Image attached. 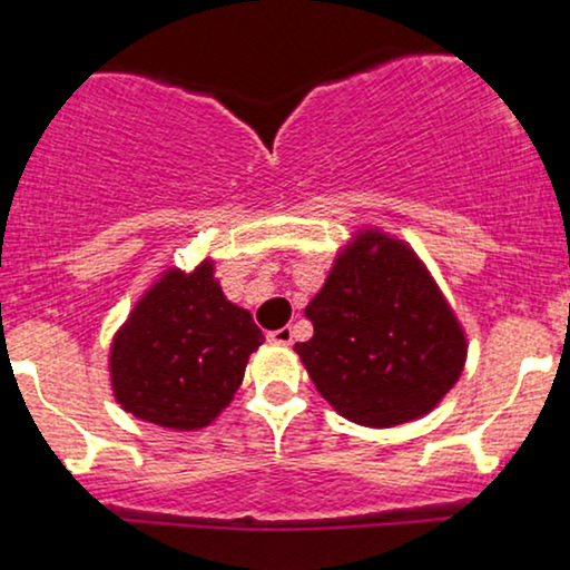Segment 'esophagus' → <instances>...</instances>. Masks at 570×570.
<instances>
[{
  "instance_id": "esophagus-1",
  "label": "esophagus",
  "mask_w": 570,
  "mask_h": 570,
  "mask_svg": "<svg viewBox=\"0 0 570 570\" xmlns=\"http://www.w3.org/2000/svg\"><path fill=\"white\" fill-rule=\"evenodd\" d=\"M292 337H294L292 326H281V330L267 332V340H271V343H278V345H292Z\"/></svg>"
}]
</instances>
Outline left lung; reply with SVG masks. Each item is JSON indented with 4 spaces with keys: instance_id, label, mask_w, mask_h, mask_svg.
<instances>
[{
    "instance_id": "obj_1",
    "label": "left lung",
    "mask_w": 570,
    "mask_h": 570,
    "mask_svg": "<svg viewBox=\"0 0 570 570\" xmlns=\"http://www.w3.org/2000/svg\"><path fill=\"white\" fill-rule=\"evenodd\" d=\"M305 316L313 337L294 351L318 394L362 426L426 415L466 362V337L440 286L410 246L383 233H358Z\"/></svg>"
}]
</instances>
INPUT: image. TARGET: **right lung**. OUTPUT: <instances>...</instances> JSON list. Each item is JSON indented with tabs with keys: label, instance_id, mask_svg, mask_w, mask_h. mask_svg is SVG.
I'll return each mask as SVG.
<instances>
[{
	"label": "right lung",
	"instance_id": "add662e5",
	"mask_svg": "<svg viewBox=\"0 0 570 570\" xmlns=\"http://www.w3.org/2000/svg\"><path fill=\"white\" fill-rule=\"evenodd\" d=\"M263 340L252 313L225 299L212 263L168 271L115 335L117 402L155 426H208L230 404Z\"/></svg>",
	"mask_w": 570,
	"mask_h": 570
}]
</instances>
